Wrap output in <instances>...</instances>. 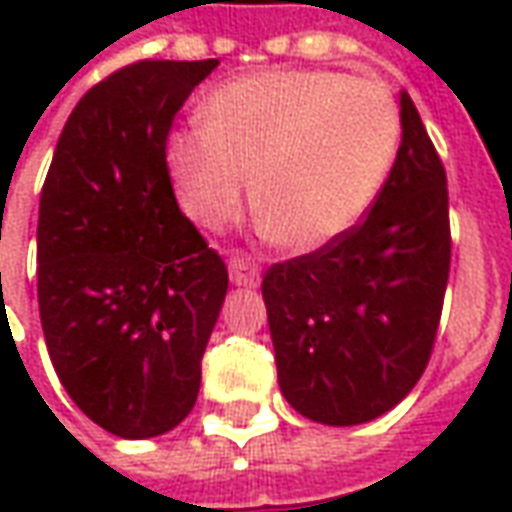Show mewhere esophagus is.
Masks as SVG:
<instances>
[{
	"instance_id": "1",
	"label": "esophagus",
	"mask_w": 512,
	"mask_h": 512,
	"mask_svg": "<svg viewBox=\"0 0 512 512\" xmlns=\"http://www.w3.org/2000/svg\"><path fill=\"white\" fill-rule=\"evenodd\" d=\"M230 282L233 285H244V288H257L260 285V266L252 257H230Z\"/></svg>"
}]
</instances>
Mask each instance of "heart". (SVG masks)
<instances>
[{
    "label": "heart",
    "mask_w": 512,
    "mask_h": 512,
    "mask_svg": "<svg viewBox=\"0 0 512 512\" xmlns=\"http://www.w3.org/2000/svg\"><path fill=\"white\" fill-rule=\"evenodd\" d=\"M397 142L395 98L376 79L266 71L222 84L205 120L169 136L167 167L183 211L208 230L244 211L257 175L260 230L312 252L370 211Z\"/></svg>",
    "instance_id": "1"
}]
</instances>
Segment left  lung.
<instances>
[{"mask_svg":"<svg viewBox=\"0 0 512 512\" xmlns=\"http://www.w3.org/2000/svg\"><path fill=\"white\" fill-rule=\"evenodd\" d=\"M400 126L392 172L365 219L263 277L279 389L312 422L381 417L433 351L450 277L447 175L408 93Z\"/></svg>","mask_w":512,"mask_h":512,"instance_id":"8db88e82","label":"left lung"}]
</instances>
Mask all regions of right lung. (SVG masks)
Returning a JSON list of instances; mask_svg holds the SVG:
<instances>
[{"mask_svg": "<svg viewBox=\"0 0 512 512\" xmlns=\"http://www.w3.org/2000/svg\"><path fill=\"white\" fill-rule=\"evenodd\" d=\"M219 60H139L82 95L40 191L38 304L51 365L95 425L161 436L197 403L227 266L180 213L167 136Z\"/></svg>", "mask_w": 512, "mask_h": 512, "instance_id": "add662e5", "label": "right lung"}]
</instances>
